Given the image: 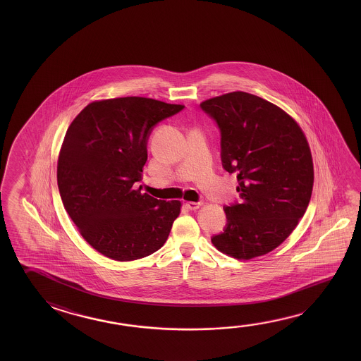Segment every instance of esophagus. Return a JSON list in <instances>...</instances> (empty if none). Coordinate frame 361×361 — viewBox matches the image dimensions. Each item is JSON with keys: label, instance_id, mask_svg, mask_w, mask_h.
<instances>
[{"label": "esophagus", "instance_id": "1", "mask_svg": "<svg viewBox=\"0 0 361 361\" xmlns=\"http://www.w3.org/2000/svg\"><path fill=\"white\" fill-rule=\"evenodd\" d=\"M200 202H194V201H188V202L185 204V207L190 209V210H196V209L200 207Z\"/></svg>", "mask_w": 361, "mask_h": 361}]
</instances>
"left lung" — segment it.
I'll use <instances>...</instances> for the list:
<instances>
[{"label": "left lung", "mask_w": 361, "mask_h": 361, "mask_svg": "<svg viewBox=\"0 0 361 361\" xmlns=\"http://www.w3.org/2000/svg\"><path fill=\"white\" fill-rule=\"evenodd\" d=\"M200 106L218 126L221 165L237 175L240 197L225 205L226 225L212 242L237 259L267 255L293 231L311 199L307 140L281 108L245 92L215 97Z\"/></svg>", "instance_id": "obj_1"}]
</instances>
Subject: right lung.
<instances>
[{"label":"right lung","instance_id":"1","mask_svg":"<svg viewBox=\"0 0 361 361\" xmlns=\"http://www.w3.org/2000/svg\"><path fill=\"white\" fill-rule=\"evenodd\" d=\"M185 106L142 97L93 102L66 130L58 188L84 239L119 262L152 255L165 244L181 202L135 190L142 180L154 126Z\"/></svg>","mask_w":361,"mask_h":361}]
</instances>
